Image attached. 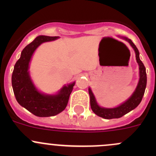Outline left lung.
<instances>
[{
  "instance_id": "left-lung-1",
  "label": "left lung",
  "mask_w": 156,
  "mask_h": 156,
  "mask_svg": "<svg viewBox=\"0 0 156 156\" xmlns=\"http://www.w3.org/2000/svg\"><path fill=\"white\" fill-rule=\"evenodd\" d=\"M122 38L125 39L126 41L128 42L130 46L132 47V48L133 49V50H134L135 54H136V62H137L138 66H139V81H138L136 89L133 91L132 95L127 99L126 101H125L122 104L114 108H105L99 106L97 100H96L95 96L94 95V93L91 90L90 87L88 88L90 99L91 109L97 115L105 119H119V118L125 115L127 113L130 112L131 110L134 109L140 103L146 87L147 78H146V68L142 61L140 59L139 50H138V49L136 48V47L135 46V44L132 42L130 39L127 38L126 37H122Z\"/></svg>"
}]
</instances>
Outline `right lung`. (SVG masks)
I'll return each instance as SVG.
<instances>
[{"label":"right lung","instance_id":"1","mask_svg":"<svg viewBox=\"0 0 156 156\" xmlns=\"http://www.w3.org/2000/svg\"><path fill=\"white\" fill-rule=\"evenodd\" d=\"M59 37L37 36L23 49L20 58L14 66L12 87L16 99L20 106L38 117L54 116L63 111L75 84L74 81L64 85L56 94H47L37 90L30 76L29 64L36 49L44 42L56 40Z\"/></svg>","mask_w":156,"mask_h":156}]
</instances>
